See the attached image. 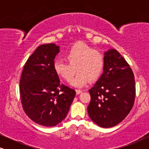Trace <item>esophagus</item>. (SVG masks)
Listing matches in <instances>:
<instances>
[{
  "mask_svg": "<svg viewBox=\"0 0 149 149\" xmlns=\"http://www.w3.org/2000/svg\"><path fill=\"white\" fill-rule=\"evenodd\" d=\"M82 92H83V91L79 90V89H77V90H76V93H77V94H80V93H81Z\"/></svg>",
  "mask_w": 149,
  "mask_h": 149,
  "instance_id": "1",
  "label": "esophagus"
}]
</instances>
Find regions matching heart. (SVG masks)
<instances>
[{
    "instance_id": "b5f03b06",
    "label": "heart",
    "mask_w": 149,
    "mask_h": 149,
    "mask_svg": "<svg viewBox=\"0 0 149 149\" xmlns=\"http://www.w3.org/2000/svg\"><path fill=\"white\" fill-rule=\"evenodd\" d=\"M68 62L56 60L54 63L55 72L65 80L70 81V84L74 87H83L89 80L94 81L98 78L102 71L104 59L98 51L93 50L83 43H77L70 48L66 55ZM76 70H75V69Z\"/></svg>"
}]
</instances>
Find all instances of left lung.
Returning <instances> with one entry per match:
<instances>
[{
  "instance_id": "left-lung-1",
  "label": "left lung",
  "mask_w": 149,
  "mask_h": 149,
  "mask_svg": "<svg viewBox=\"0 0 149 149\" xmlns=\"http://www.w3.org/2000/svg\"><path fill=\"white\" fill-rule=\"evenodd\" d=\"M103 73L89 90L87 112L102 127H112L130 113L135 99V81L131 68L115 49L104 52Z\"/></svg>"
}]
</instances>
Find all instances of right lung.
I'll list each match as a JSON object with an SVG mask.
<instances>
[{
	"label": "right lung",
	"instance_id": "obj_1",
	"mask_svg": "<svg viewBox=\"0 0 149 149\" xmlns=\"http://www.w3.org/2000/svg\"><path fill=\"white\" fill-rule=\"evenodd\" d=\"M60 47L40 45L24 65L19 82L23 109L30 119L46 127L58 125L66 118L76 91L60 84L54 68Z\"/></svg>",
	"mask_w": 149,
	"mask_h": 149
}]
</instances>
